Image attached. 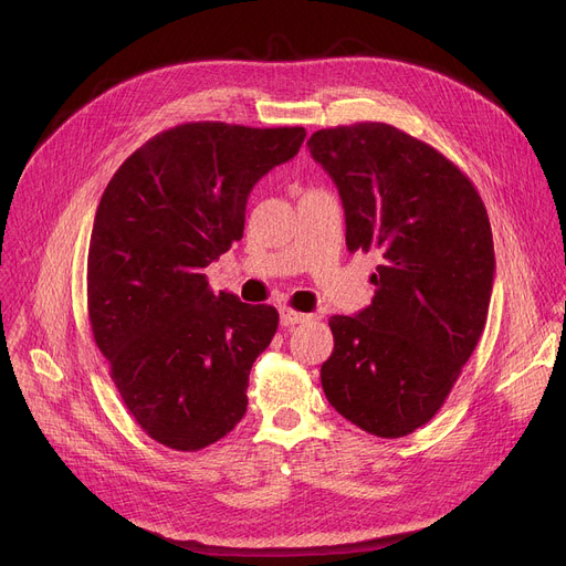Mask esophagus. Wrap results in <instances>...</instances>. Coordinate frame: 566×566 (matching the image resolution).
<instances>
[{"mask_svg":"<svg viewBox=\"0 0 566 566\" xmlns=\"http://www.w3.org/2000/svg\"><path fill=\"white\" fill-rule=\"evenodd\" d=\"M312 316L310 314H301V312H293V310H282L280 312V321L284 328H291V325H298V323H305L310 321Z\"/></svg>","mask_w":566,"mask_h":566,"instance_id":"esophagus-1","label":"esophagus"}]
</instances>
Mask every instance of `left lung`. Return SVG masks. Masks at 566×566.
<instances>
[{"label":"left lung","mask_w":566,"mask_h":566,"mask_svg":"<svg viewBox=\"0 0 566 566\" xmlns=\"http://www.w3.org/2000/svg\"><path fill=\"white\" fill-rule=\"evenodd\" d=\"M307 146L339 190L348 252L378 256L371 305L331 318L323 392L363 431L408 436L484 333L495 275L484 201L454 163L388 124L316 130Z\"/></svg>","instance_id":"left-lung-1"}]
</instances>
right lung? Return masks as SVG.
Returning a JSON list of instances; mask_svg holds the SVG:
<instances>
[{
  "mask_svg": "<svg viewBox=\"0 0 566 566\" xmlns=\"http://www.w3.org/2000/svg\"><path fill=\"white\" fill-rule=\"evenodd\" d=\"M303 139L301 126L184 124L137 148L101 197L88 321L126 408L165 448L203 450L243 420L280 314L216 295L203 268L241 241L252 188Z\"/></svg>",
  "mask_w": 566,
  "mask_h": 566,
  "instance_id": "add662e5",
  "label": "right lung"
}]
</instances>
